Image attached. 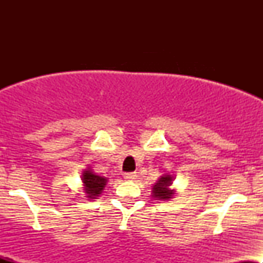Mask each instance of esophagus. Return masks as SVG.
I'll return each instance as SVG.
<instances>
[{
  "label": "esophagus",
  "instance_id": "34e87169",
  "mask_svg": "<svg viewBox=\"0 0 263 263\" xmlns=\"http://www.w3.org/2000/svg\"><path fill=\"white\" fill-rule=\"evenodd\" d=\"M123 178H125L126 180H135V179H137V174H136V173H126L125 176H123Z\"/></svg>",
  "mask_w": 263,
  "mask_h": 263
}]
</instances>
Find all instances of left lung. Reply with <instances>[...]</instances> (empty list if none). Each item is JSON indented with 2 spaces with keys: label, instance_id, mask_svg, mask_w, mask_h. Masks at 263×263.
<instances>
[{
  "label": "left lung",
  "instance_id": "obj_1",
  "mask_svg": "<svg viewBox=\"0 0 263 263\" xmlns=\"http://www.w3.org/2000/svg\"><path fill=\"white\" fill-rule=\"evenodd\" d=\"M173 184V177L171 174L162 176L157 180V183L152 188V197L156 200H170L173 198L176 190L171 189V185Z\"/></svg>",
  "mask_w": 263,
  "mask_h": 263
}]
</instances>
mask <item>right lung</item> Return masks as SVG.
I'll return each instance as SVG.
<instances>
[{
	"mask_svg": "<svg viewBox=\"0 0 263 263\" xmlns=\"http://www.w3.org/2000/svg\"><path fill=\"white\" fill-rule=\"evenodd\" d=\"M81 180L84 183V190L86 193V198L89 199L98 198L107 183L106 178L100 177L99 174L93 173L91 168H87V170L83 172Z\"/></svg>",
	"mask_w": 263,
	"mask_h": 263,
	"instance_id": "right-lung-1",
	"label": "right lung"
}]
</instances>
